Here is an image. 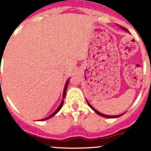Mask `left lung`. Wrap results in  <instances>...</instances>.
I'll list each match as a JSON object with an SVG mask.
<instances>
[{
  "mask_svg": "<svg viewBox=\"0 0 151 151\" xmlns=\"http://www.w3.org/2000/svg\"><path fill=\"white\" fill-rule=\"evenodd\" d=\"M119 27L121 28V29H122V30H125V32H129V31L127 30V29H125V28H124V27H122V26H119ZM86 101H87V103H88V106H90L92 110H94V112H95L96 113H97V114H98V115L99 116H103V117H105V118H118V117H119V116H122L124 114V113H122V114H120V115H117V116H109V115H105V114H103V113H100L99 111H97V110H95V109H94V107H93V106H91V105L90 104H89V102L88 101V100L86 99Z\"/></svg>",
  "mask_w": 151,
  "mask_h": 151,
  "instance_id": "1",
  "label": "left lung"
}]
</instances>
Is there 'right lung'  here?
<instances>
[{
	"label": "right lung",
	"mask_w": 151,
	"mask_h": 151,
	"mask_svg": "<svg viewBox=\"0 0 151 151\" xmlns=\"http://www.w3.org/2000/svg\"><path fill=\"white\" fill-rule=\"evenodd\" d=\"M69 79H70V78H69V79H68V81H67V82H66V85H65V87H64V89H63V100H62V101H61L60 104L59 105V106H58V107H57V110H56L54 112V113H52L51 115H50V116H49L46 117V118H45V119H40V121H44V120H46V119H50V118H51V117L54 116H55L56 114H57V113H58V112H59L60 110V109H61V108H62L63 105V103H64V98H65V95H66V89H67V86H68V84H69Z\"/></svg>",
	"instance_id": "right-lung-1"
}]
</instances>
